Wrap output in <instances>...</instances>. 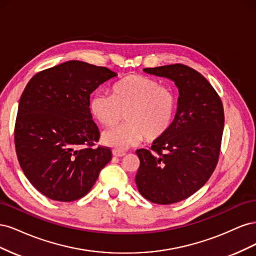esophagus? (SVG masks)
<instances>
[{
    "label": "esophagus",
    "instance_id": "esophagus-1",
    "mask_svg": "<svg viewBox=\"0 0 256 256\" xmlns=\"http://www.w3.org/2000/svg\"><path fill=\"white\" fill-rule=\"evenodd\" d=\"M112 154H113V156H115V157H124L125 156V152H120V150H113V152H112Z\"/></svg>",
    "mask_w": 256,
    "mask_h": 256
}]
</instances>
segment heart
I'll return each instance as SVG.
<instances>
[{
  "instance_id": "b5f03b06",
  "label": "heart",
  "mask_w": 256,
  "mask_h": 256,
  "mask_svg": "<svg viewBox=\"0 0 256 256\" xmlns=\"http://www.w3.org/2000/svg\"><path fill=\"white\" fill-rule=\"evenodd\" d=\"M90 112L104 126H112L122 118L124 125L106 130L102 140L106 146L126 150L140 143L161 140L172 126L176 97L174 90L156 79L129 74L116 82L112 95L95 92L90 98Z\"/></svg>"
}]
</instances>
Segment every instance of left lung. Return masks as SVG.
Masks as SVG:
<instances>
[{"mask_svg": "<svg viewBox=\"0 0 256 256\" xmlns=\"http://www.w3.org/2000/svg\"><path fill=\"white\" fill-rule=\"evenodd\" d=\"M180 92L172 126L152 150H138V192L152 203L180 202L200 189L218 164L224 127L222 102L204 76L182 64L145 68Z\"/></svg>", "mask_w": 256, "mask_h": 256, "instance_id": "obj_1", "label": "left lung"}]
</instances>
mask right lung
Returning <instances> with one entry per match:
<instances>
[{"label": "right lung", "instance_id": "1", "mask_svg": "<svg viewBox=\"0 0 256 256\" xmlns=\"http://www.w3.org/2000/svg\"><path fill=\"white\" fill-rule=\"evenodd\" d=\"M118 74L81 60H68L36 74L23 90L14 126L22 171L47 198L72 202L92 189L112 159L99 146L90 95Z\"/></svg>", "mask_w": 256, "mask_h": 256}]
</instances>
